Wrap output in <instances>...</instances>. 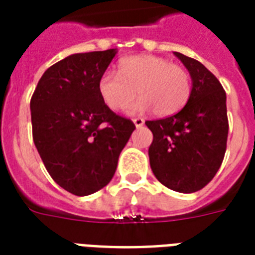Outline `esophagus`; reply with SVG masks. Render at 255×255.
Instances as JSON below:
<instances>
[{"instance_id":"34e87169","label":"esophagus","mask_w":255,"mask_h":255,"mask_svg":"<svg viewBox=\"0 0 255 255\" xmlns=\"http://www.w3.org/2000/svg\"><path fill=\"white\" fill-rule=\"evenodd\" d=\"M133 122H134V125L137 126V128H141V126L145 124V121L142 120V118H134V120H133Z\"/></svg>"}]
</instances>
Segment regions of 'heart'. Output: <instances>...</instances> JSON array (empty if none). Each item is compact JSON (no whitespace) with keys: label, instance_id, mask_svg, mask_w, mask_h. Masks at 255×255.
Returning <instances> with one entry per match:
<instances>
[{"label":"heart","instance_id":"obj_1","mask_svg":"<svg viewBox=\"0 0 255 255\" xmlns=\"http://www.w3.org/2000/svg\"><path fill=\"white\" fill-rule=\"evenodd\" d=\"M102 100L114 111L124 110L138 92L141 98L129 107L130 114L153 110L170 117L186 105L191 77L186 69L155 55H133L120 62V74L107 70L98 83Z\"/></svg>","mask_w":255,"mask_h":255}]
</instances>
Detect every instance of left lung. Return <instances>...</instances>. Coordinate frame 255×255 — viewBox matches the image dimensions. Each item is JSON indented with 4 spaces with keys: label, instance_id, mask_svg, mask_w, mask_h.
I'll return each instance as SVG.
<instances>
[{
    "label": "left lung",
    "instance_id": "obj_1",
    "mask_svg": "<svg viewBox=\"0 0 255 255\" xmlns=\"http://www.w3.org/2000/svg\"><path fill=\"white\" fill-rule=\"evenodd\" d=\"M174 54L190 73V98L179 113L146 121L153 134L148 155L160 183L179 193H194L213 179L224 159L228 137L226 91L201 62Z\"/></svg>",
    "mask_w": 255,
    "mask_h": 255
}]
</instances>
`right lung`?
<instances>
[{
  "mask_svg": "<svg viewBox=\"0 0 255 255\" xmlns=\"http://www.w3.org/2000/svg\"><path fill=\"white\" fill-rule=\"evenodd\" d=\"M117 49L72 54L50 66L31 98L32 138L55 183L88 196L109 183L135 129L106 106L98 83Z\"/></svg>",
  "mask_w": 255,
  "mask_h": 255,
  "instance_id": "obj_1",
  "label": "right lung"
}]
</instances>
